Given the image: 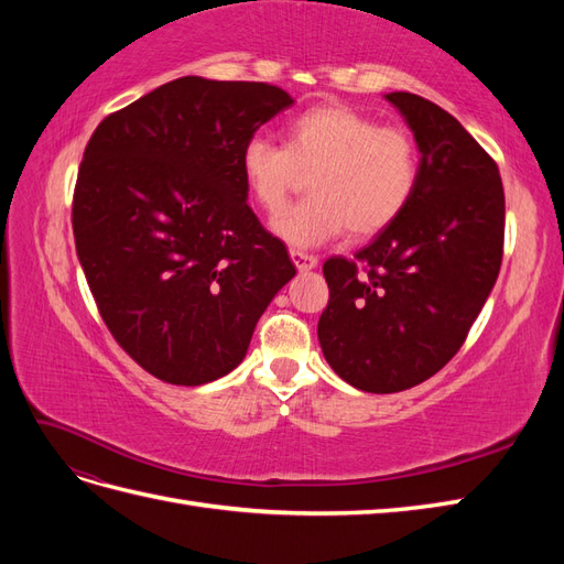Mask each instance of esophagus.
I'll use <instances>...</instances> for the list:
<instances>
[{
  "label": "esophagus",
  "instance_id": "1",
  "mask_svg": "<svg viewBox=\"0 0 564 564\" xmlns=\"http://www.w3.org/2000/svg\"><path fill=\"white\" fill-rule=\"evenodd\" d=\"M289 256H292V261L296 265L299 272H308L313 268H317V259L313 253H305V251H299V249H292L289 251Z\"/></svg>",
  "mask_w": 564,
  "mask_h": 564
}]
</instances>
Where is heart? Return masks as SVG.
<instances>
[{
	"mask_svg": "<svg viewBox=\"0 0 564 564\" xmlns=\"http://www.w3.org/2000/svg\"><path fill=\"white\" fill-rule=\"evenodd\" d=\"M242 178L268 214H278L303 174L311 193L272 220L292 247H317L348 228L357 240L386 230L416 191L419 155L412 135L381 127L344 104L296 115L284 145L253 135L240 155Z\"/></svg>",
	"mask_w": 564,
	"mask_h": 564,
	"instance_id": "b5f03b06",
	"label": "heart"
}]
</instances>
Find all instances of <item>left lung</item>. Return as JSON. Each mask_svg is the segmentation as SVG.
<instances>
[{
    "instance_id": "8db88e82",
    "label": "left lung",
    "mask_w": 564,
    "mask_h": 564,
    "mask_svg": "<svg viewBox=\"0 0 564 564\" xmlns=\"http://www.w3.org/2000/svg\"><path fill=\"white\" fill-rule=\"evenodd\" d=\"M386 100L421 152L416 191L355 261H324L317 322L329 367L379 395L431 379L464 346L499 278L506 218L499 166L449 112L409 91Z\"/></svg>"
}]
</instances>
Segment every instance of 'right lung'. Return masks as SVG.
Segmentation results:
<instances>
[{
	"label": "right lung",
	"mask_w": 564,
	"mask_h": 564,
	"mask_svg": "<svg viewBox=\"0 0 564 564\" xmlns=\"http://www.w3.org/2000/svg\"><path fill=\"white\" fill-rule=\"evenodd\" d=\"M292 104L263 82L181 77L106 117L84 150L77 259L117 344L160 381L230 373L296 275L240 169L256 129Z\"/></svg>",
	"instance_id": "add662e5"
}]
</instances>
